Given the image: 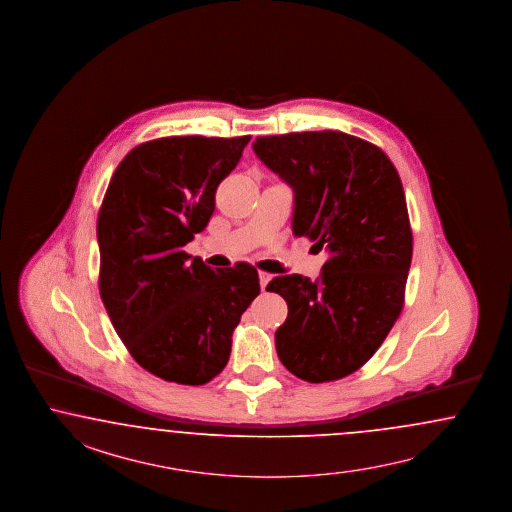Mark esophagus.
<instances>
[{"label":"esophagus","instance_id":"obj_1","mask_svg":"<svg viewBox=\"0 0 512 512\" xmlns=\"http://www.w3.org/2000/svg\"><path fill=\"white\" fill-rule=\"evenodd\" d=\"M269 281H271V275H269V273H264V271H260V286H262V290L267 288Z\"/></svg>","mask_w":512,"mask_h":512}]
</instances>
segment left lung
<instances>
[{
    "instance_id": "obj_1",
    "label": "left lung",
    "mask_w": 512,
    "mask_h": 512,
    "mask_svg": "<svg viewBox=\"0 0 512 512\" xmlns=\"http://www.w3.org/2000/svg\"><path fill=\"white\" fill-rule=\"evenodd\" d=\"M252 149L294 192V235L331 252L316 281L267 284L288 303L275 333L279 360L307 382L343 379L377 352L403 309L413 233L401 179L379 147L348 133L269 135Z\"/></svg>"
}]
</instances>
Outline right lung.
<instances>
[{
  "label": "right lung",
  "instance_id": "right-lung-1",
  "mask_svg": "<svg viewBox=\"0 0 512 512\" xmlns=\"http://www.w3.org/2000/svg\"><path fill=\"white\" fill-rule=\"evenodd\" d=\"M245 137H164L130 150L98 216L99 294L133 360L199 386L226 367L231 333L260 294L258 271L211 269L182 248L215 211Z\"/></svg>",
  "mask_w": 512,
  "mask_h": 512
}]
</instances>
